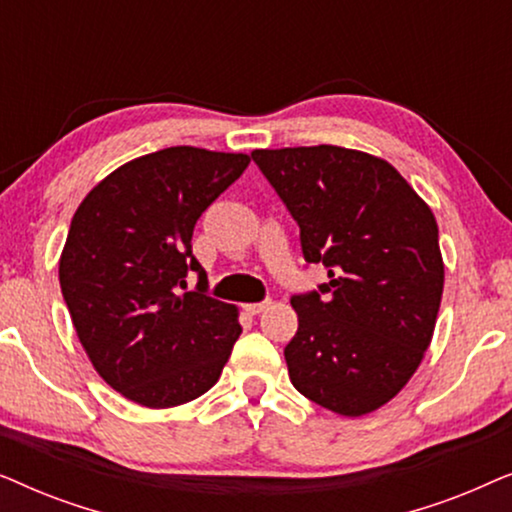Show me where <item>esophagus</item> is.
<instances>
[{
  "instance_id": "34e87169",
  "label": "esophagus",
  "mask_w": 512,
  "mask_h": 512,
  "mask_svg": "<svg viewBox=\"0 0 512 512\" xmlns=\"http://www.w3.org/2000/svg\"><path fill=\"white\" fill-rule=\"evenodd\" d=\"M270 305H272L270 300H261V303H249V305H244V310H247L249 314H261V312L268 310Z\"/></svg>"
}]
</instances>
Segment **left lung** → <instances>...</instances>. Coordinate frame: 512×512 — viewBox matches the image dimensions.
<instances>
[{"mask_svg":"<svg viewBox=\"0 0 512 512\" xmlns=\"http://www.w3.org/2000/svg\"><path fill=\"white\" fill-rule=\"evenodd\" d=\"M251 158L298 221L305 261L328 270L319 291L291 298L293 387L342 417L368 415L408 384L431 345L445 284L436 216L370 153L319 144Z\"/></svg>","mask_w":512,"mask_h":512,"instance_id":"obj_1","label":"left lung"}]
</instances>
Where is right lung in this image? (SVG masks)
Here are the masks:
<instances>
[{
    "label": "right lung",
    "instance_id": "right-lung-1",
    "mask_svg": "<svg viewBox=\"0 0 512 512\" xmlns=\"http://www.w3.org/2000/svg\"><path fill=\"white\" fill-rule=\"evenodd\" d=\"M249 160L170 146L118 167L76 209L60 256L62 298L93 368L132 403L160 410L202 396L240 338L237 307L205 293L191 237ZM191 269L199 291L181 294Z\"/></svg>",
    "mask_w": 512,
    "mask_h": 512
}]
</instances>
